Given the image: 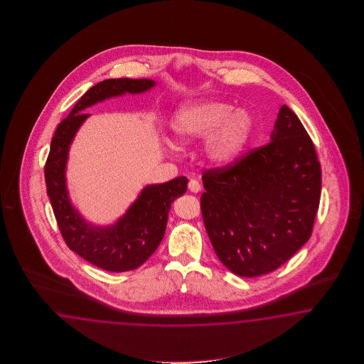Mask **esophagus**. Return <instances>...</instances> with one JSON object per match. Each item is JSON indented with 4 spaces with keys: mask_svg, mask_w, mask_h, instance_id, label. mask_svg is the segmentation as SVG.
I'll list each match as a JSON object with an SVG mask.
<instances>
[{
    "mask_svg": "<svg viewBox=\"0 0 364 364\" xmlns=\"http://www.w3.org/2000/svg\"><path fill=\"white\" fill-rule=\"evenodd\" d=\"M188 190L193 193H198L201 190L200 182L198 179H190L188 182Z\"/></svg>",
    "mask_w": 364,
    "mask_h": 364,
    "instance_id": "34e87169",
    "label": "esophagus"
}]
</instances>
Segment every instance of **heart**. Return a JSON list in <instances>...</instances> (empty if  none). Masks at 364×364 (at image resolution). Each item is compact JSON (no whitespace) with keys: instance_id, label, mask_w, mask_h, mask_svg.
<instances>
[{"instance_id":"b5f03b06","label":"heart","mask_w":364,"mask_h":364,"mask_svg":"<svg viewBox=\"0 0 364 364\" xmlns=\"http://www.w3.org/2000/svg\"><path fill=\"white\" fill-rule=\"evenodd\" d=\"M171 132L179 146L204 140L203 155L215 166L234 163L250 140L254 119L243 109L223 101H196L183 105L171 118Z\"/></svg>"}]
</instances>
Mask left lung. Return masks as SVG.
Instances as JSON below:
<instances>
[{"instance_id":"left-lung-1","label":"left lung","mask_w":364,"mask_h":364,"mask_svg":"<svg viewBox=\"0 0 364 364\" xmlns=\"http://www.w3.org/2000/svg\"><path fill=\"white\" fill-rule=\"evenodd\" d=\"M201 215L225 267L240 277L276 271L309 240L321 169L314 143L282 105L271 141L226 168L203 174Z\"/></svg>"}]
</instances>
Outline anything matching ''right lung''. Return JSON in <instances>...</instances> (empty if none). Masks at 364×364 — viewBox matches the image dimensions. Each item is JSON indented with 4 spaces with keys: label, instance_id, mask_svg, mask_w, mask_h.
Listing matches in <instances>:
<instances>
[{
    "label": "right lung",
    "instance_id": "1",
    "mask_svg": "<svg viewBox=\"0 0 364 364\" xmlns=\"http://www.w3.org/2000/svg\"><path fill=\"white\" fill-rule=\"evenodd\" d=\"M152 79H107L91 87L58 124L46 164L47 193L63 240L70 250L88 263L109 272L136 269L163 240L171 203L187 190L188 179L177 177L166 183L148 185L114 224L101 226L87 221L70 199L66 166L70 146L90 114L85 110L124 93L147 92Z\"/></svg>",
    "mask_w": 364,
    "mask_h": 364
}]
</instances>
